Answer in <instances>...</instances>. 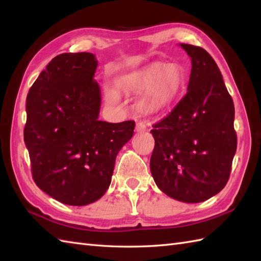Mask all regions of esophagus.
Wrapping results in <instances>:
<instances>
[{
    "instance_id": "obj_1",
    "label": "esophagus",
    "mask_w": 261,
    "mask_h": 261,
    "mask_svg": "<svg viewBox=\"0 0 261 261\" xmlns=\"http://www.w3.org/2000/svg\"><path fill=\"white\" fill-rule=\"evenodd\" d=\"M136 130H137L138 132H145V131L147 130L146 122H143V121H139V122H138V123L136 124Z\"/></svg>"
}]
</instances>
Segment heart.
Wrapping results in <instances>:
<instances>
[{"mask_svg":"<svg viewBox=\"0 0 261 261\" xmlns=\"http://www.w3.org/2000/svg\"><path fill=\"white\" fill-rule=\"evenodd\" d=\"M185 84V74L177 64L152 63L138 73L122 79L127 92H145L140 107L147 112H158L170 107Z\"/></svg>","mask_w":261,"mask_h":261,"instance_id":"b5f03b06","label":"heart"}]
</instances>
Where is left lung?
Wrapping results in <instances>:
<instances>
[{
  "instance_id": "1",
  "label": "left lung",
  "mask_w": 261,
  "mask_h": 261,
  "mask_svg": "<svg viewBox=\"0 0 261 261\" xmlns=\"http://www.w3.org/2000/svg\"><path fill=\"white\" fill-rule=\"evenodd\" d=\"M180 46L192 59L190 83L173 111L152 125L150 170L168 196L199 203L229 180L237 150L234 105L211 55L201 47Z\"/></svg>"
}]
</instances>
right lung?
I'll use <instances>...</instances> for the list:
<instances>
[{
    "mask_svg": "<svg viewBox=\"0 0 261 261\" xmlns=\"http://www.w3.org/2000/svg\"><path fill=\"white\" fill-rule=\"evenodd\" d=\"M91 53L51 59L27 96L24 142L37 186L82 206L108 191L116 154L134 136L135 121H99L101 91Z\"/></svg>",
    "mask_w": 261,
    "mask_h": 261,
    "instance_id": "right-lung-1",
    "label": "right lung"
}]
</instances>
